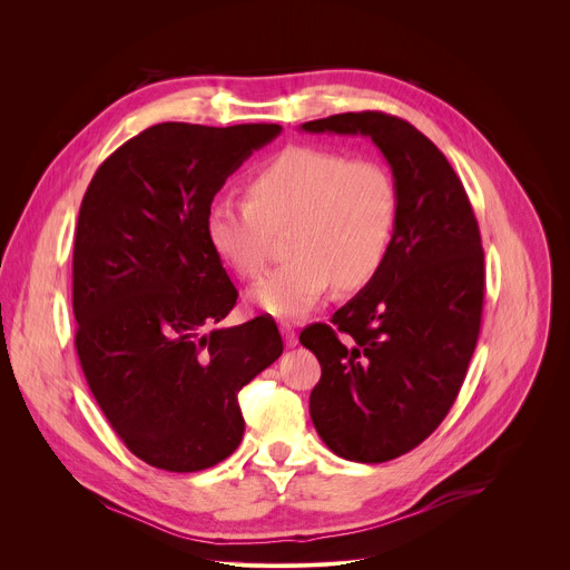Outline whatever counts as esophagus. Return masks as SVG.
<instances>
[{"instance_id":"obj_1","label":"esophagus","mask_w":570,"mask_h":570,"mask_svg":"<svg viewBox=\"0 0 570 570\" xmlns=\"http://www.w3.org/2000/svg\"><path fill=\"white\" fill-rule=\"evenodd\" d=\"M279 332H282V336H284V345H286V347H295V345H297V334H295V330L291 327V324H282Z\"/></svg>"}]
</instances>
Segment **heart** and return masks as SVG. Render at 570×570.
<instances>
[{"mask_svg": "<svg viewBox=\"0 0 570 570\" xmlns=\"http://www.w3.org/2000/svg\"><path fill=\"white\" fill-rule=\"evenodd\" d=\"M399 220V194L385 167L320 146H288L248 180V203L216 198L205 212L212 253L243 279L271 259L284 234L288 262L250 291L253 304L299 320L327 295L367 286L385 266Z\"/></svg>", "mask_w": 570, "mask_h": 570, "instance_id": "heart-1", "label": "heart"}]
</instances>
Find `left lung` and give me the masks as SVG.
Here are the masks:
<instances>
[{
    "label": "left lung",
    "instance_id": "obj_1",
    "mask_svg": "<svg viewBox=\"0 0 570 570\" xmlns=\"http://www.w3.org/2000/svg\"><path fill=\"white\" fill-rule=\"evenodd\" d=\"M302 130L370 137L396 185L385 266L332 315L334 327L299 334L322 367L308 399L322 442L345 460L387 462L442 424L466 376L484 297L478 220L449 159L409 121L367 110Z\"/></svg>",
    "mask_w": 570,
    "mask_h": 570
}]
</instances>
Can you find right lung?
<instances>
[{
  "label": "right lung",
  "instance_id": "1",
  "mask_svg": "<svg viewBox=\"0 0 570 570\" xmlns=\"http://www.w3.org/2000/svg\"><path fill=\"white\" fill-rule=\"evenodd\" d=\"M282 132L167 121L97 169L73 240L76 352L115 433L146 464L191 473L240 444L238 390L284 343L271 317L216 327L236 288L205 236L225 180Z\"/></svg>",
  "mask_w": 570,
  "mask_h": 570
}]
</instances>
